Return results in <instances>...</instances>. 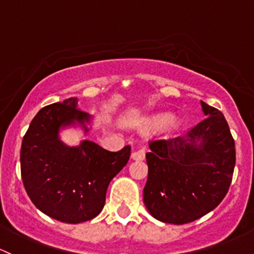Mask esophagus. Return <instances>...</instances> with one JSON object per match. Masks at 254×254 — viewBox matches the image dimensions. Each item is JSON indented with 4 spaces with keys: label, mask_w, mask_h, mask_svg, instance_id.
I'll return each instance as SVG.
<instances>
[{
    "label": "esophagus",
    "mask_w": 254,
    "mask_h": 254,
    "mask_svg": "<svg viewBox=\"0 0 254 254\" xmlns=\"http://www.w3.org/2000/svg\"><path fill=\"white\" fill-rule=\"evenodd\" d=\"M144 155H146V152H144V149H137L135 150V152H132L131 154V159L132 160H136V161H141L144 159Z\"/></svg>",
    "instance_id": "esophagus-1"
}]
</instances>
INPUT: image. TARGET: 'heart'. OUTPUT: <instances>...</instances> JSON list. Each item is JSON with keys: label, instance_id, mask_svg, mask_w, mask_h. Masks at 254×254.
<instances>
[{"label": "heart", "instance_id": "obj_1", "mask_svg": "<svg viewBox=\"0 0 254 254\" xmlns=\"http://www.w3.org/2000/svg\"><path fill=\"white\" fill-rule=\"evenodd\" d=\"M165 125L166 129L169 131H175L180 127L181 122L176 118H172V114L169 112H163L158 114H153V116L147 117L143 121L140 122V124L137 125V129L141 132H150L154 131V130L159 129V127H164Z\"/></svg>", "mask_w": 254, "mask_h": 254}]
</instances>
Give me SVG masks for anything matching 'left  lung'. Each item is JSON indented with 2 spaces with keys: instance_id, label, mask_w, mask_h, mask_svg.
Segmentation results:
<instances>
[{
  "instance_id": "1",
  "label": "left lung",
  "mask_w": 254,
  "mask_h": 254,
  "mask_svg": "<svg viewBox=\"0 0 254 254\" xmlns=\"http://www.w3.org/2000/svg\"><path fill=\"white\" fill-rule=\"evenodd\" d=\"M206 118L182 136L153 141L146 154L143 202L158 221L186 224L214 210L235 168V142L221 111L200 101Z\"/></svg>"
}]
</instances>
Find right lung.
Returning a JSON list of instances; mask_svg holds the SVG:
<instances>
[{
    "label": "right lung",
    "mask_w": 254,
    "mask_h": 254,
    "mask_svg": "<svg viewBox=\"0 0 254 254\" xmlns=\"http://www.w3.org/2000/svg\"><path fill=\"white\" fill-rule=\"evenodd\" d=\"M93 116L78 108L77 97L46 106L35 116L21 143V178L38 210L57 221L78 224L102 211L113 177L127 164L131 147L110 152L82 140L68 146L61 130L77 127L86 135Z\"/></svg>",
    "instance_id": "obj_1"
}]
</instances>
